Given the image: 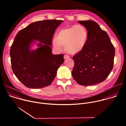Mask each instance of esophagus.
<instances>
[{
    "instance_id": "esophagus-1",
    "label": "esophagus",
    "mask_w": 126,
    "mask_h": 126,
    "mask_svg": "<svg viewBox=\"0 0 126 126\" xmlns=\"http://www.w3.org/2000/svg\"><path fill=\"white\" fill-rule=\"evenodd\" d=\"M69 58H70V56H68V55H65L64 56V58L65 59Z\"/></svg>"
}]
</instances>
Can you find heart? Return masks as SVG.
I'll use <instances>...</instances> for the list:
<instances>
[{
	"instance_id": "obj_1",
	"label": "heart",
	"mask_w": 126,
	"mask_h": 126,
	"mask_svg": "<svg viewBox=\"0 0 126 126\" xmlns=\"http://www.w3.org/2000/svg\"><path fill=\"white\" fill-rule=\"evenodd\" d=\"M88 38V32L86 28L77 24L59 30L56 38L53 39L52 44L57 50H61L62 46L71 54H76L85 47Z\"/></svg>"
}]
</instances>
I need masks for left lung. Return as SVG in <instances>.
Listing matches in <instances>:
<instances>
[{"mask_svg": "<svg viewBox=\"0 0 126 126\" xmlns=\"http://www.w3.org/2000/svg\"><path fill=\"white\" fill-rule=\"evenodd\" d=\"M88 32L84 49L73 57L74 66L72 72L79 85L89 86L103 82L113 68L115 48L108 35L92 20L79 21Z\"/></svg>", "mask_w": 126, "mask_h": 126, "instance_id": "1", "label": "left lung"}]
</instances>
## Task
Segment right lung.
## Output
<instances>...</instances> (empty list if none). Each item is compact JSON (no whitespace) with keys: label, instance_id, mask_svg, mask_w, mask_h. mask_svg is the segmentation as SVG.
Returning <instances> with one entry per match:
<instances>
[{"label":"right lung","instance_id":"right-lung-1","mask_svg":"<svg viewBox=\"0 0 126 126\" xmlns=\"http://www.w3.org/2000/svg\"><path fill=\"white\" fill-rule=\"evenodd\" d=\"M63 22L55 19L34 22L17 34L10 50L11 68L26 87L42 88L55 78L64 56L52 54L51 45L55 30ZM34 43L38 48L31 50Z\"/></svg>","mask_w":126,"mask_h":126}]
</instances>
